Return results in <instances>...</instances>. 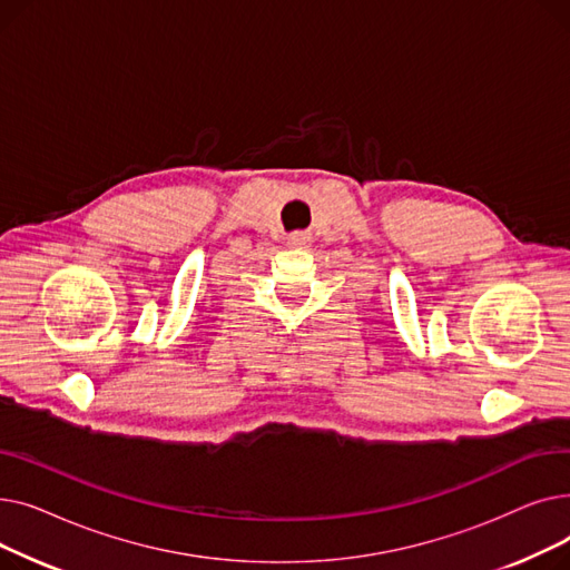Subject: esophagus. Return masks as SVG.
Returning a JSON list of instances; mask_svg holds the SVG:
<instances>
[{"mask_svg": "<svg viewBox=\"0 0 570 570\" xmlns=\"http://www.w3.org/2000/svg\"><path fill=\"white\" fill-rule=\"evenodd\" d=\"M288 245L291 247H307L309 245V235L303 230H295L288 235Z\"/></svg>", "mask_w": 570, "mask_h": 570, "instance_id": "34e87169", "label": "esophagus"}]
</instances>
